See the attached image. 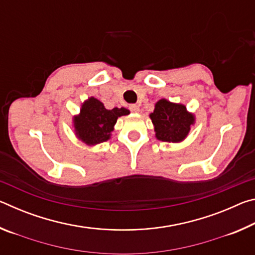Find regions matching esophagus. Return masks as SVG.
Segmentation results:
<instances>
[{"mask_svg":"<svg viewBox=\"0 0 255 255\" xmlns=\"http://www.w3.org/2000/svg\"><path fill=\"white\" fill-rule=\"evenodd\" d=\"M129 110H130L131 112H138V111H139V106L130 105V106H129Z\"/></svg>","mask_w":255,"mask_h":255,"instance_id":"obj_1","label":"esophagus"}]
</instances>
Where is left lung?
I'll return each mask as SVG.
<instances>
[{"mask_svg": "<svg viewBox=\"0 0 255 255\" xmlns=\"http://www.w3.org/2000/svg\"><path fill=\"white\" fill-rule=\"evenodd\" d=\"M156 138L162 141L179 143L183 140L195 123V116L189 114L183 105L172 103L162 99L155 105L149 115Z\"/></svg>", "mask_w": 255, "mask_h": 255, "instance_id": "8db88e82", "label": "left lung"}]
</instances>
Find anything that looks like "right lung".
I'll return each instance as SVG.
<instances>
[{
  "label": "right lung",
  "mask_w": 255,
  "mask_h": 255,
  "mask_svg": "<svg viewBox=\"0 0 255 255\" xmlns=\"http://www.w3.org/2000/svg\"><path fill=\"white\" fill-rule=\"evenodd\" d=\"M128 114L125 108L108 110L98 99L90 98L82 106L80 115L74 117L76 135L88 145L103 143L110 138L117 119Z\"/></svg>",
  "instance_id": "obj_1"
}]
</instances>
